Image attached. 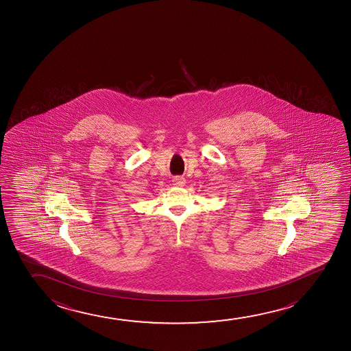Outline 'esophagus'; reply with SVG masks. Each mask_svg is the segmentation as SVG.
Segmentation results:
<instances>
[{"label":"esophagus","mask_w":351,"mask_h":351,"mask_svg":"<svg viewBox=\"0 0 351 351\" xmlns=\"http://www.w3.org/2000/svg\"><path fill=\"white\" fill-rule=\"evenodd\" d=\"M173 186H178V187H183L186 184V180L183 178H173Z\"/></svg>","instance_id":"obj_1"}]
</instances>
